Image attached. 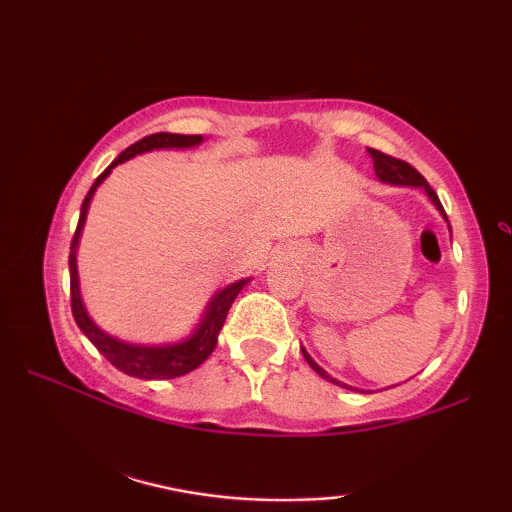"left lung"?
Listing matches in <instances>:
<instances>
[{
  "mask_svg": "<svg viewBox=\"0 0 512 512\" xmlns=\"http://www.w3.org/2000/svg\"><path fill=\"white\" fill-rule=\"evenodd\" d=\"M368 153H370V158H373V167H375L377 179L384 181V184H394V186L424 188V193L429 195L431 202H433V205H436L438 212L445 216V209H443V205H440L436 191H433V188L429 186V181H426V179L422 177V174H419V172L415 170V167H412L410 163H405V160H398V158H394V156H387V153H382V151H377V149H368ZM445 219H447V216H445ZM303 356H305V361L312 366L314 373H319L321 377H324V380L333 382V384H340V387H345V389H352V387H347V384H342V382L335 380V377L328 375L326 370L319 366V363L312 361V356L307 354L305 349H303Z\"/></svg>",
  "mask_w": 512,
  "mask_h": 512,
  "instance_id": "obj_1",
  "label": "left lung"
}]
</instances>
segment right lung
<instances>
[{"label": "right lung", "mask_w": 512, "mask_h": 512, "mask_svg": "<svg viewBox=\"0 0 512 512\" xmlns=\"http://www.w3.org/2000/svg\"><path fill=\"white\" fill-rule=\"evenodd\" d=\"M202 142V135H174V132H156V135H149L139 139L132 146H128L121 156H118L114 163H111L107 170H104L100 177L95 179V184L90 186L81 205V216L79 226H76L72 247H69V291H72V314L74 321L79 328L86 333V338L93 342L104 359H107L111 366H116L121 373L130 377H139V380H172V377H181L191 373L200 366L202 361H207V356L214 352L216 340H219V331L223 321L228 317L230 305L237 298L244 286H247L249 279H240V282L228 284L226 289H221L216 296L209 300L205 317L200 319V324L195 331L188 335L186 340L174 342V345H132V342H123L111 338L109 333H104L102 328L95 326V321L88 317L86 307H83L81 291H79V272H76V249H79V237L83 230V223H86V214L90 207V200L97 191V186L102 184L104 179L109 177L111 170L116 165L125 163L137 153H146L153 149H191V146H198Z\"/></svg>", "instance_id": "obj_1"}]
</instances>
